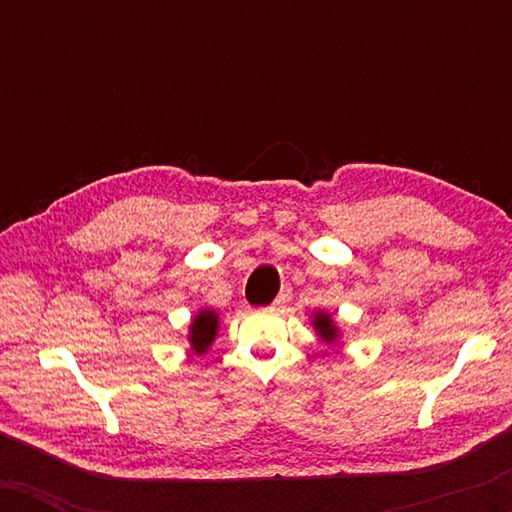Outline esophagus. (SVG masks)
Instances as JSON below:
<instances>
[{"label": "esophagus", "mask_w": 512, "mask_h": 512, "mask_svg": "<svg viewBox=\"0 0 512 512\" xmlns=\"http://www.w3.org/2000/svg\"><path fill=\"white\" fill-rule=\"evenodd\" d=\"M289 300H291V289L289 286H284V289L279 291V296L275 298V303H272V307H284Z\"/></svg>", "instance_id": "obj_1"}]
</instances>
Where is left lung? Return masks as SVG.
Instances as JSON below:
<instances>
[{"mask_svg": "<svg viewBox=\"0 0 512 512\" xmlns=\"http://www.w3.org/2000/svg\"><path fill=\"white\" fill-rule=\"evenodd\" d=\"M314 326H317L319 335L326 342H333L335 338H338V331H335V326L331 324V319H328L326 314H317V317H314Z\"/></svg>", "mask_w": 512, "mask_h": 512, "instance_id": "obj_1", "label": "left lung"}]
</instances>
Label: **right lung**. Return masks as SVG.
Masks as SVG:
<instances>
[{
    "label": "right lung",
    "mask_w": 512,
    "mask_h": 512,
    "mask_svg": "<svg viewBox=\"0 0 512 512\" xmlns=\"http://www.w3.org/2000/svg\"><path fill=\"white\" fill-rule=\"evenodd\" d=\"M216 314L214 312H200L198 317H195L193 326H191V342H193V349L195 352H205V349L212 345L214 335H216Z\"/></svg>",
    "instance_id": "obj_1"
}]
</instances>
